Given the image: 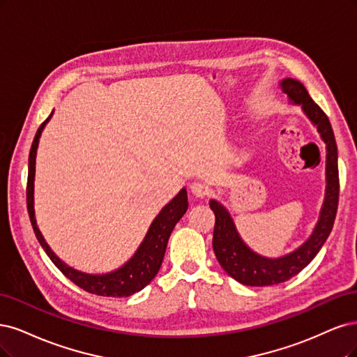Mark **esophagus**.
Segmentation results:
<instances>
[{"mask_svg": "<svg viewBox=\"0 0 357 357\" xmlns=\"http://www.w3.org/2000/svg\"><path fill=\"white\" fill-rule=\"evenodd\" d=\"M191 192L195 195V197L204 199V197H209V195H211V188L206 185V183L192 182L191 183Z\"/></svg>", "mask_w": 357, "mask_h": 357, "instance_id": "esophagus-1", "label": "esophagus"}]
</instances>
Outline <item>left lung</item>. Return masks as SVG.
I'll use <instances>...</instances> for the list:
<instances>
[{"label":"left lung","mask_w":357,"mask_h":357,"mask_svg":"<svg viewBox=\"0 0 357 357\" xmlns=\"http://www.w3.org/2000/svg\"><path fill=\"white\" fill-rule=\"evenodd\" d=\"M284 93L294 103L301 105L305 116L316 126L321 139L326 144V195L324 208L313 234L303 246L282 258L268 259L252 252L240 238L231 216L221 203L211 200V209L215 213L213 252L221 267L240 283L248 286H271L289 280L304 270L324 246L335 221L340 197L338 178V149L332 126L326 114L308 95L303 83L294 78H286L280 83Z\"/></svg>","instance_id":"1"}]
</instances>
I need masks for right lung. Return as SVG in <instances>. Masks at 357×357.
Wrapping results in <instances>:
<instances>
[{
	"label": "right lung",
	"instance_id": "obj_1",
	"mask_svg": "<svg viewBox=\"0 0 357 357\" xmlns=\"http://www.w3.org/2000/svg\"><path fill=\"white\" fill-rule=\"evenodd\" d=\"M50 117H47V120H45L38 128L29 151L26 204H28V213H29V220L33 228V233H36L41 248L44 249L45 254L49 255V258L52 259L54 266L59 268L73 283H75L78 287H82V289L87 291L89 294H95L100 296H130L135 292H139L155 278V274L158 273L160 267H162L167 240L172 234V229L175 228L176 222L188 209L187 190L182 188L178 192L176 197L172 202H169L162 209V212L155 216V220L153 221L151 227H149L139 249L136 250V254L132 257V259L126 262L121 268L109 274L91 275V274H86L68 267L65 262H62L53 254L49 245L45 243V240L41 236L36 222V213H33V176H36L37 146H38L40 135L44 129L45 123L50 120Z\"/></svg>",
	"mask_w": 357,
	"mask_h": 357
}]
</instances>
